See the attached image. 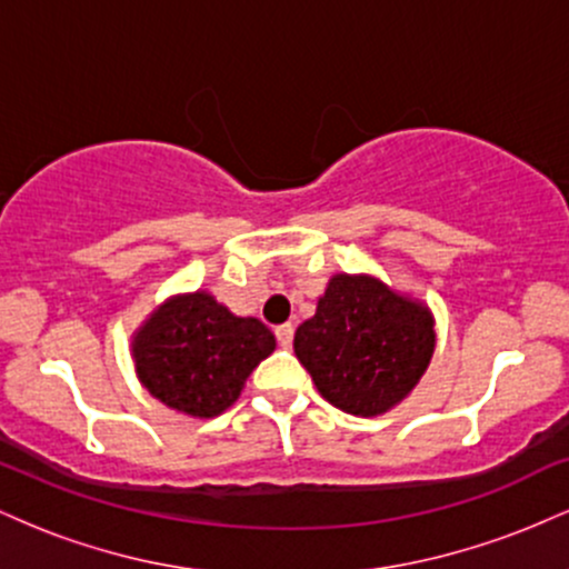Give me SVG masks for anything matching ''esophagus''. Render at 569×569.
Returning <instances> with one entry per match:
<instances>
[{
	"label": "esophagus",
	"instance_id": "obj_1",
	"mask_svg": "<svg viewBox=\"0 0 569 569\" xmlns=\"http://www.w3.org/2000/svg\"><path fill=\"white\" fill-rule=\"evenodd\" d=\"M276 337H278V345H280V348H291V342H293V326H291V323L278 326V329H276Z\"/></svg>",
	"mask_w": 569,
	"mask_h": 569
}]
</instances>
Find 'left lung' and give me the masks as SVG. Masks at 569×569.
Masks as SVG:
<instances>
[{"label": "left lung", "mask_w": 569, "mask_h": 569, "mask_svg": "<svg viewBox=\"0 0 569 569\" xmlns=\"http://www.w3.org/2000/svg\"><path fill=\"white\" fill-rule=\"evenodd\" d=\"M436 350V318L422 299L371 272H337L293 352L331 407L356 417L396 409L417 388Z\"/></svg>", "instance_id": "1"}]
</instances>
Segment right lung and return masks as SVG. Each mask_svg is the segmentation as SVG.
I'll use <instances>...</instances> for the list:
<instances>
[{"mask_svg":"<svg viewBox=\"0 0 569 569\" xmlns=\"http://www.w3.org/2000/svg\"><path fill=\"white\" fill-rule=\"evenodd\" d=\"M272 350L276 335L259 318L234 316L206 289L168 297L130 339L149 396L194 420L230 409Z\"/></svg>","mask_w":569,"mask_h":569,"instance_id":"right-lung-1","label":"right lung"}]
</instances>
